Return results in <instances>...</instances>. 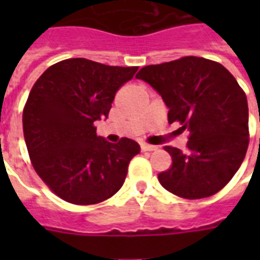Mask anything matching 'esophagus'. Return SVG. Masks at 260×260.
<instances>
[{
	"instance_id": "obj_1",
	"label": "esophagus",
	"mask_w": 260,
	"mask_h": 260,
	"mask_svg": "<svg viewBox=\"0 0 260 260\" xmlns=\"http://www.w3.org/2000/svg\"><path fill=\"white\" fill-rule=\"evenodd\" d=\"M158 150V147L156 146H151V144H146V143H143L142 144V151H156Z\"/></svg>"
}]
</instances>
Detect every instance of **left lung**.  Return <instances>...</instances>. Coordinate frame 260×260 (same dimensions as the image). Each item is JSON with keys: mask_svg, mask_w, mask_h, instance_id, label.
Returning <instances> with one entry per match:
<instances>
[{"mask_svg": "<svg viewBox=\"0 0 260 260\" xmlns=\"http://www.w3.org/2000/svg\"><path fill=\"white\" fill-rule=\"evenodd\" d=\"M136 78L158 91L169 122L190 132L186 151L165 147L173 165L158 175L160 185L187 200L217 193L248 148V104L238 81L220 63L197 56L143 67Z\"/></svg>", "mask_w": 260, "mask_h": 260, "instance_id": "obj_1", "label": "left lung"}]
</instances>
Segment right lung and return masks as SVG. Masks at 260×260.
<instances>
[{
	"label": "right lung",
	"instance_id": "add662e5",
	"mask_svg": "<svg viewBox=\"0 0 260 260\" xmlns=\"http://www.w3.org/2000/svg\"><path fill=\"white\" fill-rule=\"evenodd\" d=\"M136 71L66 59L47 69L30 90L22 113L28 154L39 177L64 201L91 205L121 189L140 146L128 138L106 142L94 121L108 118L116 91Z\"/></svg>",
	"mask_w": 260,
	"mask_h": 260
}]
</instances>
